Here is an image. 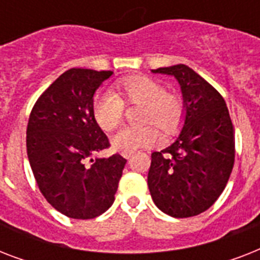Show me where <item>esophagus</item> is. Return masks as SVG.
Listing matches in <instances>:
<instances>
[{"label": "esophagus", "instance_id": "esophagus-1", "mask_svg": "<svg viewBox=\"0 0 260 260\" xmlns=\"http://www.w3.org/2000/svg\"><path fill=\"white\" fill-rule=\"evenodd\" d=\"M124 156H125V158L128 159V160H129V159L132 158V154H124Z\"/></svg>", "mask_w": 260, "mask_h": 260}]
</instances>
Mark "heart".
I'll return each mask as SVG.
<instances>
[{
	"label": "heart",
	"instance_id": "1",
	"mask_svg": "<svg viewBox=\"0 0 260 260\" xmlns=\"http://www.w3.org/2000/svg\"><path fill=\"white\" fill-rule=\"evenodd\" d=\"M124 105L142 106V124H154L163 135H173L185 117V105L175 93L165 91L159 82L148 77L135 75L122 79L116 86V94L102 93L94 98L93 114L104 131H114L124 120ZM152 125L125 128L114 135L112 144L124 154H134L139 148L154 144L158 131Z\"/></svg>",
	"mask_w": 260,
	"mask_h": 260
}]
</instances>
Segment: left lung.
<instances>
[{"mask_svg":"<svg viewBox=\"0 0 260 260\" xmlns=\"http://www.w3.org/2000/svg\"><path fill=\"white\" fill-rule=\"evenodd\" d=\"M155 74L181 85L185 122L175 142L151 154L148 189L155 205L171 217L197 216L225 189L235 163V131L221 94L185 64Z\"/></svg>","mask_w":260,"mask_h":260,"instance_id":"left-lung-1","label":"left lung"}]
</instances>
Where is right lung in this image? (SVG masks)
Wrapping results in <instances>:
<instances>
[{
  "label": "right lung",
  "instance_id": "obj_1",
  "mask_svg": "<svg viewBox=\"0 0 260 260\" xmlns=\"http://www.w3.org/2000/svg\"><path fill=\"white\" fill-rule=\"evenodd\" d=\"M113 71L70 69L32 108L26 154L47 201L70 218L89 220L114 201L126 159L94 158L110 146L93 114V95Z\"/></svg>",
  "mask_w": 260,
  "mask_h": 260
}]
</instances>
